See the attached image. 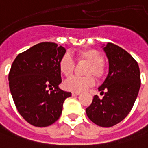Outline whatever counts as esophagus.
<instances>
[{
  "label": "esophagus",
  "mask_w": 148,
  "mask_h": 148,
  "mask_svg": "<svg viewBox=\"0 0 148 148\" xmlns=\"http://www.w3.org/2000/svg\"><path fill=\"white\" fill-rule=\"evenodd\" d=\"M79 95V92H72V95L73 96H76V95Z\"/></svg>",
  "instance_id": "esophagus-1"
}]
</instances>
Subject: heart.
Instances as JSON below:
<instances>
[{"instance_id": "heart-1", "label": "heart", "mask_w": 148, "mask_h": 148, "mask_svg": "<svg viewBox=\"0 0 148 148\" xmlns=\"http://www.w3.org/2000/svg\"><path fill=\"white\" fill-rule=\"evenodd\" d=\"M78 57L79 59L85 60L90 63L85 71V74L88 76H73L64 83V87L66 90L79 93L94 85L95 79L91 75L89 74H93L96 78L100 79L104 76L106 70L104 64H102L103 57L100 52L95 49H82L78 52ZM74 68V60L69 53H65L61 57L58 63V69L61 74L66 77H69L73 73Z\"/></svg>"}]
</instances>
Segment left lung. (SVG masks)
<instances>
[{
  "label": "left lung",
  "instance_id": "1",
  "mask_svg": "<svg viewBox=\"0 0 148 148\" xmlns=\"http://www.w3.org/2000/svg\"><path fill=\"white\" fill-rule=\"evenodd\" d=\"M101 48L109 61V73L98 88L104 96L95 95L86 114L95 124L110 127L124 120L132 108L141 86L140 69L123 48L111 42Z\"/></svg>",
  "mask_w": 148,
  "mask_h": 148
}]
</instances>
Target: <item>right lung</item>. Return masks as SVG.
Instances as JSON below:
<instances>
[{"label":"right lung","instance_id":"right-lung-1","mask_svg":"<svg viewBox=\"0 0 148 148\" xmlns=\"http://www.w3.org/2000/svg\"><path fill=\"white\" fill-rule=\"evenodd\" d=\"M66 49L41 42L18 54L9 73V88L18 112L28 123L45 127L59 118L70 92L62 90L58 63ZM51 90V92H49Z\"/></svg>","mask_w":148,"mask_h":148}]
</instances>
